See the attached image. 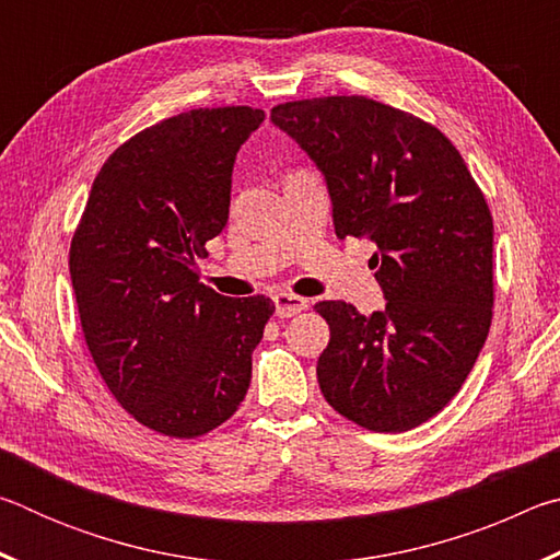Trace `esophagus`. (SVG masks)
Returning <instances> with one entry per match:
<instances>
[{"label": "esophagus", "instance_id": "1", "mask_svg": "<svg viewBox=\"0 0 560 560\" xmlns=\"http://www.w3.org/2000/svg\"><path fill=\"white\" fill-rule=\"evenodd\" d=\"M273 303H277L279 318H291L308 308V299L296 296V293H277V296H273Z\"/></svg>", "mask_w": 560, "mask_h": 560}]
</instances>
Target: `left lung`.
<instances>
[{
	"instance_id": "left-lung-1",
	"label": "left lung",
	"mask_w": 560,
	"mask_h": 560,
	"mask_svg": "<svg viewBox=\"0 0 560 560\" xmlns=\"http://www.w3.org/2000/svg\"><path fill=\"white\" fill-rule=\"evenodd\" d=\"M271 120L326 175L336 236L377 246L385 311L318 301L330 340L320 393L373 432L428 422L467 381L494 314V222L477 179L432 122L365 96L279 103Z\"/></svg>"
}]
</instances>
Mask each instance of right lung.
<instances>
[{
  "label": "right lung",
  "instance_id": "1",
  "mask_svg": "<svg viewBox=\"0 0 560 560\" xmlns=\"http://www.w3.org/2000/svg\"><path fill=\"white\" fill-rule=\"evenodd\" d=\"M252 106L195 108L126 140L93 179L69 271L103 383L140 424L192 440L240 410L267 296L226 299L197 259L230 217L236 150L261 126Z\"/></svg>",
  "mask_w": 560,
  "mask_h": 560
}]
</instances>
